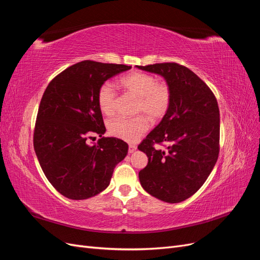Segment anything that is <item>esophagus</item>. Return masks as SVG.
Segmentation results:
<instances>
[{"label": "esophagus", "instance_id": "1", "mask_svg": "<svg viewBox=\"0 0 260 260\" xmlns=\"http://www.w3.org/2000/svg\"><path fill=\"white\" fill-rule=\"evenodd\" d=\"M137 149V145L135 144H130L129 145V153H133Z\"/></svg>", "mask_w": 260, "mask_h": 260}]
</instances>
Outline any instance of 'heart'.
Wrapping results in <instances>:
<instances>
[{"mask_svg":"<svg viewBox=\"0 0 260 260\" xmlns=\"http://www.w3.org/2000/svg\"><path fill=\"white\" fill-rule=\"evenodd\" d=\"M120 88L137 96L136 113H144L153 120L162 118L171 104V90L165 82L146 73L133 72L122 76L119 81ZM98 105L102 113L113 115L116 111L117 93L111 83L104 82L96 94ZM149 127L148 119L144 115L135 117H117L107 123L108 132L112 136L128 142H135L143 136Z\"/></svg>","mask_w":260,"mask_h":260,"instance_id":"1","label":"heart"}]
</instances>
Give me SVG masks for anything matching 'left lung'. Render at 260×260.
I'll return each mask as SVG.
<instances>
[{
    "label": "left lung",
    "mask_w": 260,
    "mask_h": 260,
    "mask_svg": "<svg viewBox=\"0 0 260 260\" xmlns=\"http://www.w3.org/2000/svg\"><path fill=\"white\" fill-rule=\"evenodd\" d=\"M137 67L160 75L171 90L168 112L138 146L148 158L140 182L154 198L180 203L200 190L218 159L217 100L199 76L177 62ZM161 143L169 144L165 151L154 148Z\"/></svg>",
    "instance_id": "left-lung-1"
}]
</instances>
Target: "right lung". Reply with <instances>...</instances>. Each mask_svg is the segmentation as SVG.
<instances>
[{"instance_id":"obj_1","label":"right lung","mask_w":260,"mask_h":260,"mask_svg":"<svg viewBox=\"0 0 260 260\" xmlns=\"http://www.w3.org/2000/svg\"><path fill=\"white\" fill-rule=\"evenodd\" d=\"M131 66L82 60L57 75L39 106L34 147L50 183L70 200H86L109 185L128 144L104 138L106 128L96 94L107 79ZM101 139L90 146L89 138Z\"/></svg>"}]
</instances>
